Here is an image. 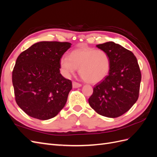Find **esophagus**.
<instances>
[{"mask_svg":"<svg viewBox=\"0 0 157 157\" xmlns=\"http://www.w3.org/2000/svg\"><path fill=\"white\" fill-rule=\"evenodd\" d=\"M82 86L81 84L80 83H78L77 82H73V87L75 88H79Z\"/></svg>","mask_w":157,"mask_h":157,"instance_id":"esophagus-1","label":"esophagus"}]
</instances>
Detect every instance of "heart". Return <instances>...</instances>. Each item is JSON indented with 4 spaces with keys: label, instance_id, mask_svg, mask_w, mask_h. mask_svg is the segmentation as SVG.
<instances>
[{
    "label": "heart",
    "instance_id": "heart-1",
    "mask_svg": "<svg viewBox=\"0 0 157 157\" xmlns=\"http://www.w3.org/2000/svg\"><path fill=\"white\" fill-rule=\"evenodd\" d=\"M59 64L66 77L75 73L79 68V74L85 81L96 84L108 75L111 59L105 50L81 47L71 52L69 57H61Z\"/></svg>",
    "mask_w": 157,
    "mask_h": 157
}]
</instances>
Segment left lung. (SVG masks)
I'll return each mask as SVG.
<instances>
[{"label": "left lung", "instance_id": "left-lung-1", "mask_svg": "<svg viewBox=\"0 0 157 157\" xmlns=\"http://www.w3.org/2000/svg\"><path fill=\"white\" fill-rule=\"evenodd\" d=\"M110 57L109 75L94 88L88 99L90 107L109 118L122 115L139 97L141 74L134 54L113 42L96 45Z\"/></svg>", "mask_w": 157, "mask_h": 157}]
</instances>
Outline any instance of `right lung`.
<instances>
[{
  "label": "right lung",
  "mask_w": 157,
  "mask_h": 157,
  "mask_svg": "<svg viewBox=\"0 0 157 157\" xmlns=\"http://www.w3.org/2000/svg\"><path fill=\"white\" fill-rule=\"evenodd\" d=\"M71 46L67 42H39L17 57L12 84L16 101L27 115L45 121L64 107L72 82L60 73L59 61Z\"/></svg>",
  "instance_id": "1"
}]
</instances>
